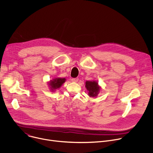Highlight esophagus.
<instances>
[{
  "instance_id": "obj_1",
  "label": "esophagus",
  "mask_w": 153,
  "mask_h": 153,
  "mask_svg": "<svg viewBox=\"0 0 153 153\" xmlns=\"http://www.w3.org/2000/svg\"><path fill=\"white\" fill-rule=\"evenodd\" d=\"M79 80V78L76 77V78H72L71 79V81L73 82H77Z\"/></svg>"
}]
</instances>
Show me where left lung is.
<instances>
[{
  "mask_svg": "<svg viewBox=\"0 0 153 153\" xmlns=\"http://www.w3.org/2000/svg\"><path fill=\"white\" fill-rule=\"evenodd\" d=\"M86 88L88 91L89 96L90 97L96 96L99 91V87L98 86V83L95 81H86Z\"/></svg>",
  "mask_w": 153,
  "mask_h": 153,
  "instance_id": "8db88e82",
  "label": "left lung"
}]
</instances>
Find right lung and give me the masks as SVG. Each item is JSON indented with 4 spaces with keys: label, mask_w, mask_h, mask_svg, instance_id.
<instances>
[{
    "label": "right lung",
    "mask_w": 153,
    "mask_h": 153,
    "mask_svg": "<svg viewBox=\"0 0 153 153\" xmlns=\"http://www.w3.org/2000/svg\"><path fill=\"white\" fill-rule=\"evenodd\" d=\"M65 82V78H56L53 80L51 81L50 82V85L51 86V88H52L53 90L59 88Z\"/></svg>",
    "instance_id": "right-lung-1"
}]
</instances>
